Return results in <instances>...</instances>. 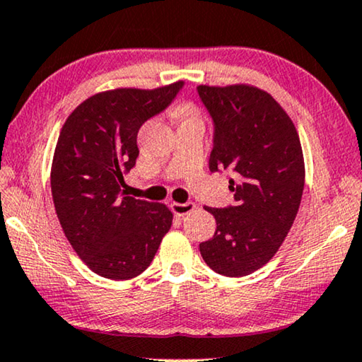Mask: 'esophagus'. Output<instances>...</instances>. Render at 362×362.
Segmentation results:
<instances>
[{
  "instance_id": "1",
  "label": "esophagus",
  "mask_w": 362,
  "mask_h": 362,
  "mask_svg": "<svg viewBox=\"0 0 362 362\" xmlns=\"http://www.w3.org/2000/svg\"><path fill=\"white\" fill-rule=\"evenodd\" d=\"M170 209L177 216H184V215H189L190 211H194L195 204H194V202H185V204H178V202H173V204H170Z\"/></svg>"
}]
</instances>
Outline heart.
<instances>
[{
	"label": "heart",
	"instance_id": "heart-1",
	"mask_svg": "<svg viewBox=\"0 0 362 362\" xmlns=\"http://www.w3.org/2000/svg\"><path fill=\"white\" fill-rule=\"evenodd\" d=\"M180 112L184 114L185 117H194L195 110H194V107H192V105H182V107H180Z\"/></svg>",
	"mask_w": 362,
	"mask_h": 362
}]
</instances>
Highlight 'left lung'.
Here are the masks:
<instances>
[{"label":"left lung","mask_w":362,"mask_h":362,"mask_svg":"<svg viewBox=\"0 0 362 362\" xmlns=\"http://www.w3.org/2000/svg\"><path fill=\"white\" fill-rule=\"evenodd\" d=\"M214 120L210 172L228 170L235 204L205 206L216 220L200 243L205 263L223 276H247L267 264L286 238L305 189V160L295 124L264 90L247 84L197 88Z\"/></svg>","instance_id":"left-lung-1"}]
</instances>
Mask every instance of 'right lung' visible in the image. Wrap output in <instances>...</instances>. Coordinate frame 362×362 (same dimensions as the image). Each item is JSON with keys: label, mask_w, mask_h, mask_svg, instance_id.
<instances>
[{"label": "right lung", "mask_w": 362, "mask_h": 362, "mask_svg": "<svg viewBox=\"0 0 362 362\" xmlns=\"http://www.w3.org/2000/svg\"><path fill=\"white\" fill-rule=\"evenodd\" d=\"M184 81L152 90L114 89L72 110L57 139L51 192L66 238L94 273L131 279L147 269L172 211L124 194L142 124L173 103Z\"/></svg>", "instance_id": "obj_1"}]
</instances>
